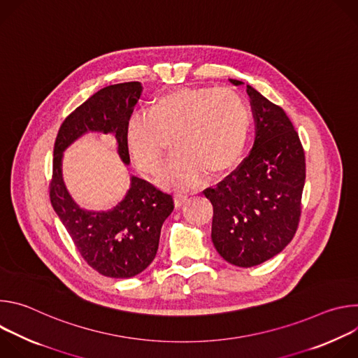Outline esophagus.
Returning <instances> with one entry per match:
<instances>
[{
	"label": "esophagus",
	"instance_id": "esophagus-1",
	"mask_svg": "<svg viewBox=\"0 0 358 358\" xmlns=\"http://www.w3.org/2000/svg\"><path fill=\"white\" fill-rule=\"evenodd\" d=\"M187 199H188V196L187 195H182V194H177L176 196H174V203H176V208H181L184 203L187 202Z\"/></svg>",
	"mask_w": 358,
	"mask_h": 358
}]
</instances>
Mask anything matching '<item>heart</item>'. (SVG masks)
<instances>
[{
  "instance_id": "1",
  "label": "heart",
  "mask_w": 358,
  "mask_h": 358,
  "mask_svg": "<svg viewBox=\"0 0 358 358\" xmlns=\"http://www.w3.org/2000/svg\"><path fill=\"white\" fill-rule=\"evenodd\" d=\"M250 129L245 100L231 89L181 87L152 101L150 113H136L126 126V145L134 164L156 173L166 137L177 155L159 173L163 187L189 189L221 176L241 160Z\"/></svg>"
}]
</instances>
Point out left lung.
<instances>
[{"instance_id": "1", "label": "left lung", "mask_w": 358, "mask_h": 358, "mask_svg": "<svg viewBox=\"0 0 358 358\" xmlns=\"http://www.w3.org/2000/svg\"><path fill=\"white\" fill-rule=\"evenodd\" d=\"M245 86L255 122L253 147L234 173L203 191L214 207L213 243L239 268L264 264L292 241L306 178L304 151L290 119L257 89Z\"/></svg>"}]
</instances>
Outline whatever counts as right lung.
I'll return each instance as SVG.
<instances>
[{
  "mask_svg": "<svg viewBox=\"0 0 358 358\" xmlns=\"http://www.w3.org/2000/svg\"><path fill=\"white\" fill-rule=\"evenodd\" d=\"M140 82L100 89L62 123L54 147L50 203L82 258L100 275L126 279L143 272L156 258L164 221L174 210L173 196L131 176L124 198L108 211H89L71 196L64 177L65 150L87 133L113 134L117 155L129 166L126 126L141 96Z\"/></svg>",
  "mask_w": 358,
  "mask_h": 358,
  "instance_id": "obj_1",
  "label": "right lung"
}]
</instances>
